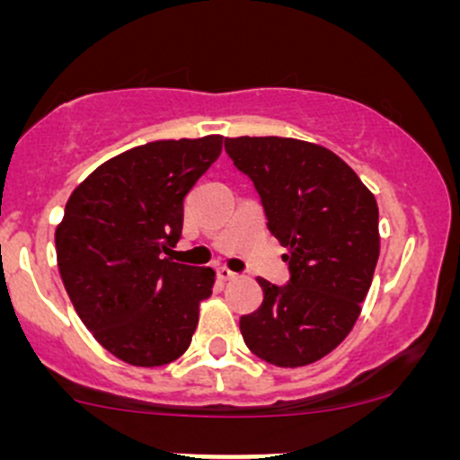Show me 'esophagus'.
<instances>
[{"label":"esophagus","mask_w":460,"mask_h":460,"mask_svg":"<svg viewBox=\"0 0 460 460\" xmlns=\"http://www.w3.org/2000/svg\"><path fill=\"white\" fill-rule=\"evenodd\" d=\"M217 278L225 282H229V280H235V278H238V273L231 271L229 267H217Z\"/></svg>","instance_id":"obj_1"}]
</instances>
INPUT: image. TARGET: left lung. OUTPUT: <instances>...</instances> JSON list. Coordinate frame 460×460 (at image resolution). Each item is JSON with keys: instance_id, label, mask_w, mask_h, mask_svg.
Returning <instances> with one entry per match:
<instances>
[{"instance_id": "1", "label": "left lung", "mask_w": 460, "mask_h": 460, "mask_svg": "<svg viewBox=\"0 0 460 460\" xmlns=\"http://www.w3.org/2000/svg\"><path fill=\"white\" fill-rule=\"evenodd\" d=\"M249 175L267 226L289 262V282L260 278L262 305L240 318L244 342L276 367H303L336 349L372 287L380 253L378 204L349 164L294 137H226Z\"/></svg>"}]
</instances>
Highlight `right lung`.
I'll list each match as a JSON object with an SVG mask.
<instances>
[{"label": "right lung", "instance_id": "obj_1", "mask_svg": "<svg viewBox=\"0 0 460 460\" xmlns=\"http://www.w3.org/2000/svg\"><path fill=\"white\" fill-rule=\"evenodd\" d=\"M222 136L157 140L97 166L55 229L58 267L77 316L115 358L173 363L191 345L216 271L173 262L184 196L217 160Z\"/></svg>", "mask_w": 460, "mask_h": 460}]
</instances>
